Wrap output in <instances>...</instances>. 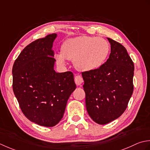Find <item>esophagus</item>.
<instances>
[{
	"mask_svg": "<svg viewBox=\"0 0 150 150\" xmlns=\"http://www.w3.org/2000/svg\"><path fill=\"white\" fill-rule=\"evenodd\" d=\"M74 81H75L76 84L78 86H80L82 83V82H83V78H82L80 76L77 75L75 76Z\"/></svg>",
	"mask_w": 150,
	"mask_h": 150,
	"instance_id": "1",
	"label": "esophagus"
}]
</instances>
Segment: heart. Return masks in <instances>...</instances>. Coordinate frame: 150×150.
Returning <instances> with one entry per match:
<instances>
[{
	"mask_svg": "<svg viewBox=\"0 0 150 150\" xmlns=\"http://www.w3.org/2000/svg\"><path fill=\"white\" fill-rule=\"evenodd\" d=\"M109 53V45L105 39L94 36H78L69 39L62 46V53L55 55L58 65L65 67L67 60L73 61L76 69L91 72L105 63Z\"/></svg>",
	"mask_w": 150,
	"mask_h": 150,
	"instance_id": "1",
	"label": "heart"
}]
</instances>
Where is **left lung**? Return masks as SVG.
I'll use <instances>...</instances> for the list:
<instances>
[{
    "mask_svg": "<svg viewBox=\"0 0 150 150\" xmlns=\"http://www.w3.org/2000/svg\"><path fill=\"white\" fill-rule=\"evenodd\" d=\"M108 39L111 44L109 59L98 69L82 73L87 112L101 125L120 117L133 91L132 60L124 46Z\"/></svg>",
    "mask_w": 150,
    "mask_h": 150,
    "instance_id": "left-lung-1",
    "label": "left lung"
}]
</instances>
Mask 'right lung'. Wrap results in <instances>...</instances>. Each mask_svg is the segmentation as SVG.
I'll return each instance as SVG.
<instances>
[{"label":"right lung","instance_id":"right-lung-1","mask_svg":"<svg viewBox=\"0 0 150 150\" xmlns=\"http://www.w3.org/2000/svg\"><path fill=\"white\" fill-rule=\"evenodd\" d=\"M52 33L24 48L13 64V90L25 117L45 127H53L63 118L67 103L75 90L71 72L55 71Z\"/></svg>","mask_w":150,"mask_h":150}]
</instances>
